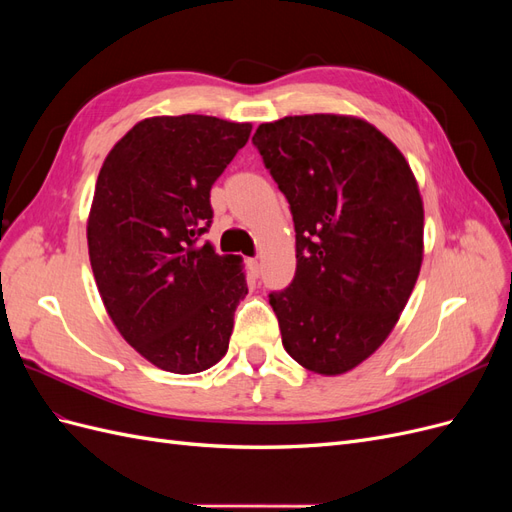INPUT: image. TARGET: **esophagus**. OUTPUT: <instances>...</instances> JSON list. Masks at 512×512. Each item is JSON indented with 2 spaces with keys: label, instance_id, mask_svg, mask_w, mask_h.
Instances as JSON below:
<instances>
[{
  "label": "esophagus",
  "instance_id": "esophagus-1",
  "mask_svg": "<svg viewBox=\"0 0 512 512\" xmlns=\"http://www.w3.org/2000/svg\"><path fill=\"white\" fill-rule=\"evenodd\" d=\"M247 267H250V271H252L254 277L260 275V260H258V258H250V260H247Z\"/></svg>",
  "mask_w": 512,
  "mask_h": 512
}]
</instances>
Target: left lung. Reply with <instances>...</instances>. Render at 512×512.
<instances>
[{
  "instance_id": "obj_1",
  "label": "left lung",
  "mask_w": 512,
  "mask_h": 512,
  "mask_svg": "<svg viewBox=\"0 0 512 512\" xmlns=\"http://www.w3.org/2000/svg\"><path fill=\"white\" fill-rule=\"evenodd\" d=\"M252 143L297 232L294 280L269 294L282 344L314 374H344L389 337L421 271L416 179L389 138L348 115L260 123Z\"/></svg>"
}]
</instances>
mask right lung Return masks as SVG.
Returning a JSON list of instances; mask_svg holds the SVG:
<instances>
[{"label": "right lung", "mask_w": 512, "mask_h": 512, "mask_svg": "<svg viewBox=\"0 0 512 512\" xmlns=\"http://www.w3.org/2000/svg\"><path fill=\"white\" fill-rule=\"evenodd\" d=\"M252 123L207 115L138 121L108 153L87 222L89 260L108 316L149 363L198 374L228 350L247 294L239 256L200 243L211 185Z\"/></svg>", "instance_id": "1"}]
</instances>
